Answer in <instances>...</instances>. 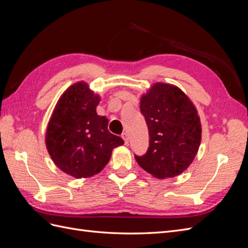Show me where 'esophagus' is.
<instances>
[{
  "mask_svg": "<svg viewBox=\"0 0 248 248\" xmlns=\"http://www.w3.org/2000/svg\"><path fill=\"white\" fill-rule=\"evenodd\" d=\"M122 139L124 140L125 145H128L129 140H128V136H127V133H123V134H122Z\"/></svg>",
  "mask_w": 248,
  "mask_h": 248,
  "instance_id": "1",
  "label": "esophagus"
}]
</instances>
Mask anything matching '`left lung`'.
I'll return each instance as SVG.
<instances>
[{
    "label": "left lung",
    "mask_w": 248,
    "mask_h": 248,
    "mask_svg": "<svg viewBox=\"0 0 248 248\" xmlns=\"http://www.w3.org/2000/svg\"><path fill=\"white\" fill-rule=\"evenodd\" d=\"M140 109L150 139L147 152L136 155L139 166L158 179L180 175L201 144L202 126L193 103L178 87L156 82L141 97Z\"/></svg>",
    "instance_id": "left-lung-1"
}]
</instances>
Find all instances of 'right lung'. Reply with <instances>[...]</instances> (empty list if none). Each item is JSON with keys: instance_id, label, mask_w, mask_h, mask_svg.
I'll use <instances>...</instances> for the list:
<instances>
[{"instance_id": "add662e5", "label": "right lung", "mask_w": 248, "mask_h": 248, "mask_svg": "<svg viewBox=\"0 0 248 248\" xmlns=\"http://www.w3.org/2000/svg\"><path fill=\"white\" fill-rule=\"evenodd\" d=\"M99 96L84 81L66 90L46 129V144L56 166L74 178H88L107 166L112 149L124 140L108 131V120L98 116Z\"/></svg>"}]
</instances>
